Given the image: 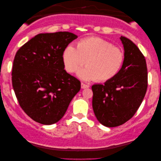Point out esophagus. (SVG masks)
I'll return each instance as SVG.
<instances>
[{
	"label": "esophagus",
	"mask_w": 161,
	"mask_h": 161,
	"mask_svg": "<svg viewBox=\"0 0 161 161\" xmlns=\"http://www.w3.org/2000/svg\"><path fill=\"white\" fill-rule=\"evenodd\" d=\"M89 87V85H87V84H85V83H81V88L82 89H87V88Z\"/></svg>",
	"instance_id": "1"
}]
</instances>
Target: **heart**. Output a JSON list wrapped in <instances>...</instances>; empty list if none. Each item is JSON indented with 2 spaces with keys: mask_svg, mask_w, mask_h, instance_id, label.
Listing matches in <instances>:
<instances>
[{
  "mask_svg": "<svg viewBox=\"0 0 161 161\" xmlns=\"http://www.w3.org/2000/svg\"><path fill=\"white\" fill-rule=\"evenodd\" d=\"M62 59L68 72H75L83 64L86 66L79 72L83 80L105 82L114 78L122 69L124 53L113 44L97 36L80 39L77 48L72 45L64 48Z\"/></svg>",
  "mask_w": 161,
  "mask_h": 161,
  "instance_id": "b5f03b06",
  "label": "heart"
}]
</instances>
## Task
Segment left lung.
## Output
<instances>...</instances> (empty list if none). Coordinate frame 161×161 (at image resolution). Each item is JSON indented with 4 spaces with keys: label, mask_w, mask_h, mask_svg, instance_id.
<instances>
[{
    "label": "left lung",
    "mask_w": 161,
    "mask_h": 161,
    "mask_svg": "<svg viewBox=\"0 0 161 161\" xmlns=\"http://www.w3.org/2000/svg\"><path fill=\"white\" fill-rule=\"evenodd\" d=\"M125 61L119 72L104 84H94L92 108L96 118L108 127L119 126L133 117L147 89V67L144 55L131 40L120 37Z\"/></svg>",
    "instance_id": "obj_1"
}]
</instances>
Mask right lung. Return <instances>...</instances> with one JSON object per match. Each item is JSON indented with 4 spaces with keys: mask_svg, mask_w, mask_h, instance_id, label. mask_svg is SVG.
Listing matches in <instances>:
<instances>
[{
    "mask_svg": "<svg viewBox=\"0 0 161 161\" xmlns=\"http://www.w3.org/2000/svg\"><path fill=\"white\" fill-rule=\"evenodd\" d=\"M70 32L39 34L15 55L12 80L22 109L35 122L53 125L63 117L80 82L64 69V48L77 39Z\"/></svg>",
    "mask_w": 161,
    "mask_h": 161,
    "instance_id": "1",
    "label": "right lung"
}]
</instances>
